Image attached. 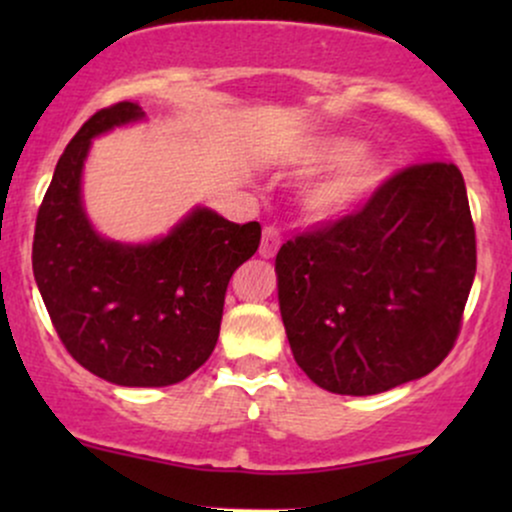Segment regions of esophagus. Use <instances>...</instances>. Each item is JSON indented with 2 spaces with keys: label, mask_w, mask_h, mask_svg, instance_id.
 I'll return each mask as SVG.
<instances>
[{
  "label": "esophagus",
  "mask_w": 512,
  "mask_h": 512,
  "mask_svg": "<svg viewBox=\"0 0 512 512\" xmlns=\"http://www.w3.org/2000/svg\"><path fill=\"white\" fill-rule=\"evenodd\" d=\"M276 250H279V231L272 226H267L262 231V243H260V257L264 260H272L276 255Z\"/></svg>",
  "instance_id": "34e87169"
}]
</instances>
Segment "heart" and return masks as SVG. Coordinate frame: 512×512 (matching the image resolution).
<instances>
[{"mask_svg":"<svg viewBox=\"0 0 512 512\" xmlns=\"http://www.w3.org/2000/svg\"><path fill=\"white\" fill-rule=\"evenodd\" d=\"M296 168L320 170L301 195L305 219L337 223L354 216L390 178L392 163L373 144H358L346 134H315L291 151Z\"/></svg>","mask_w":512,"mask_h":512,"instance_id":"obj_1","label":"heart"}]
</instances>
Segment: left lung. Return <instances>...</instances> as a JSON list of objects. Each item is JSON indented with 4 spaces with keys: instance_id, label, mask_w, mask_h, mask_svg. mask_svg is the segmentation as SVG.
Here are the masks:
<instances>
[{
    "instance_id": "obj_1",
    "label": "left lung",
    "mask_w": 512,
    "mask_h": 512,
    "mask_svg": "<svg viewBox=\"0 0 512 512\" xmlns=\"http://www.w3.org/2000/svg\"><path fill=\"white\" fill-rule=\"evenodd\" d=\"M274 269L293 358L317 387L366 397L424 378L477 274L462 173L402 170L358 214L281 245Z\"/></svg>"
}]
</instances>
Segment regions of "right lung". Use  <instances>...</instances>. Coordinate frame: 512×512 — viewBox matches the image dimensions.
Returning a JSON list of instances; mask_svg holds the SVG:
<instances>
[{"mask_svg": "<svg viewBox=\"0 0 512 512\" xmlns=\"http://www.w3.org/2000/svg\"><path fill=\"white\" fill-rule=\"evenodd\" d=\"M142 120L137 103H117L67 144L35 221L33 274L81 366L122 387H166L211 356L228 281L257 252L262 228L197 204L166 236L144 243L98 233L84 204L93 139Z\"/></svg>", "mask_w": 512, "mask_h": 512, "instance_id": "1", "label": "right lung"}]
</instances>
